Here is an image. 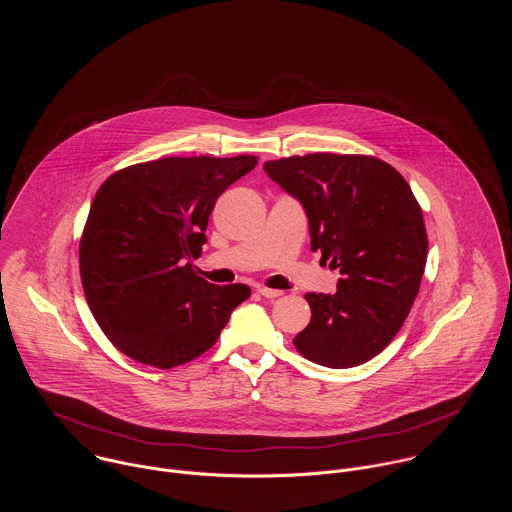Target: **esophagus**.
I'll list each match as a JSON object with an SVG mask.
<instances>
[{"label": "esophagus", "mask_w": 512, "mask_h": 512, "mask_svg": "<svg viewBox=\"0 0 512 512\" xmlns=\"http://www.w3.org/2000/svg\"><path fill=\"white\" fill-rule=\"evenodd\" d=\"M258 293H260L262 297H266V299H274V297H280V295H282L280 290H270V288H258Z\"/></svg>", "instance_id": "obj_1"}]
</instances>
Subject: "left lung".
<instances>
[{"mask_svg": "<svg viewBox=\"0 0 512 512\" xmlns=\"http://www.w3.org/2000/svg\"><path fill=\"white\" fill-rule=\"evenodd\" d=\"M264 171L301 201L311 250L343 274L333 295L305 293L311 321L293 339L297 353L329 368L363 365L390 345L420 292L428 258L420 203L372 155H292Z\"/></svg>", "mask_w": 512, "mask_h": 512, "instance_id": "left-lung-1", "label": "left lung"}]
</instances>
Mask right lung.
I'll list each match as a JSON object with an SVG mask.
<instances>
[{"instance_id":"1","label":"right lung","mask_w":512,"mask_h":512,"mask_svg":"<svg viewBox=\"0 0 512 512\" xmlns=\"http://www.w3.org/2000/svg\"><path fill=\"white\" fill-rule=\"evenodd\" d=\"M256 163V155L163 157L100 185L78 264L88 307L118 351L167 370L217 343L250 288L209 284L191 260L207 242L217 199Z\"/></svg>"}]
</instances>
